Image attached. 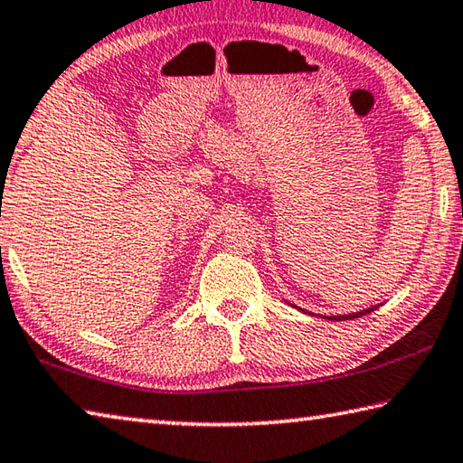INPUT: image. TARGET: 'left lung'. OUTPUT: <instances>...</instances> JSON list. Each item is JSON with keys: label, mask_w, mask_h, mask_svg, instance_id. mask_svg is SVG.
Here are the masks:
<instances>
[{"label": "left lung", "mask_w": 463, "mask_h": 463, "mask_svg": "<svg viewBox=\"0 0 463 463\" xmlns=\"http://www.w3.org/2000/svg\"><path fill=\"white\" fill-rule=\"evenodd\" d=\"M376 307H371V309H364V312H356V314H350V316H332V317H327V319H352V317H360V316H366V314H371V312H374Z\"/></svg>", "instance_id": "left-lung-1"}]
</instances>
